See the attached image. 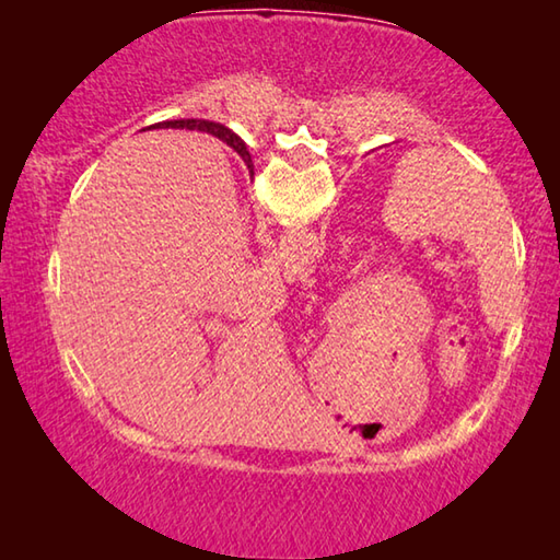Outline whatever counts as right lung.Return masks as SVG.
Returning a JSON list of instances; mask_svg holds the SVG:
<instances>
[{"instance_id": "obj_1", "label": "right lung", "mask_w": 560, "mask_h": 560, "mask_svg": "<svg viewBox=\"0 0 560 560\" xmlns=\"http://www.w3.org/2000/svg\"><path fill=\"white\" fill-rule=\"evenodd\" d=\"M155 128V126H153ZM158 128H189V130H207V132H212V136H217V138H222L226 145L230 148H234L236 153L242 155V160L246 163V167L252 170V158H249V150H246V145L242 143L240 138L234 136L232 130H226L224 126H220V122H207V120H165V122H158Z\"/></svg>"}]
</instances>
